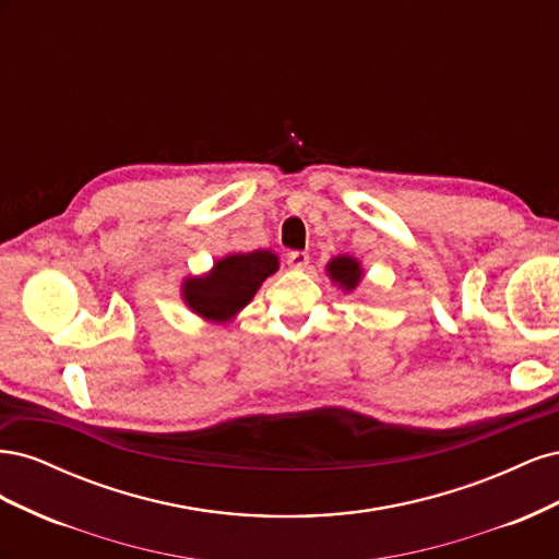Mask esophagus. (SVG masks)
I'll use <instances>...</instances> for the list:
<instances>
[{"mask_svg": "<svg viewBox=\"0 0 559 559\" xmlns=\"http://www.w3.org/2000/svg\"><path fill=\"white\" fill-rule=\"evenodd\" d=\"M286 263H289V267H294V270H306L310 265V253L308 251H289Z\"/></svg>", "mask_w": 559, "mask_h": 559, "instance_id": "esophagus-1", "label": "esophagus"}]
</instances>
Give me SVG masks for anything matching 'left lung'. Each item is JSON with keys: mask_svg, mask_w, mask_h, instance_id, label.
I'll return each mask as SVG.
<instances>
[{"mask_svg": "<svg viewBox=\"0 0 559 559\" xmlns=\"http://www.w3.org/2000/svg\"><path fill=\"white\" fill-rule=\"evenodd\" d=\"M326 273H329V277H331L337 286H341V289L354 292V289H357V286H359V282H361L364 270H361V263H359L357 259H352V257H335L333 261H329Z\"/></svg>", "mask_w": 559, "mask_h": 559, "instance_id": "1", "label": "left lung"}]
</instances>
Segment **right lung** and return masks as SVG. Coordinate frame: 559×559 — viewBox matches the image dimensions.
<instances>
[{"instance_id":"obj_1","label":"right lung","mask_w":559,"mask_h":559,"mask_svg":"<svg viewBox=\"0 0 559 559\" xmlns=\"http://www.w3.org/2000/svg\"><path fill=\"white\" fill-rule=\"evenodd\" d=\"M280 259L273 251L228 253L218 259L207 275L186 277L181 284L183 302L207 321L224 324L238 314L259 292V286L277 273Z\"/></svg>"}]
</instances>
